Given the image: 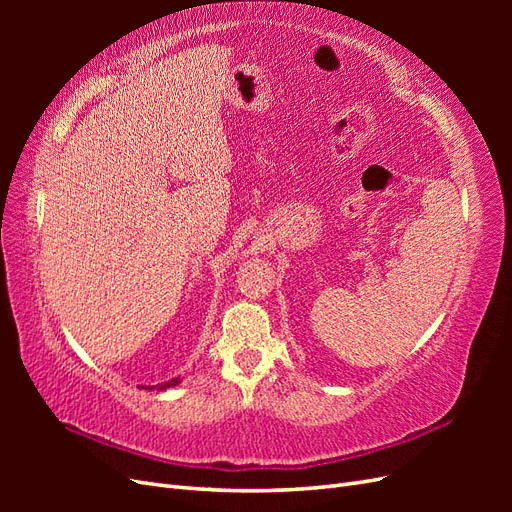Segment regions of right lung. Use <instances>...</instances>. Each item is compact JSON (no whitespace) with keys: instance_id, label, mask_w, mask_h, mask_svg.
<instances>
[{"instance_id":"1","label":"right lung","mask_w":512,"mask_h":512,"mask_svg":"<svg viewBox=\"0 0 512 512\" xmlns=\"http://www.w3.org/2000/svg\"><path fill=\"white\" fill-rule=\"evenodd\" d=\"M179 382H181V376H177V378H173V380H168V382H162V384H156V386H143V389H147V391H153V389L166 391V389H170V386H177ZM138 389H141V386H138Z\"/></svg>"}]
</instances>
